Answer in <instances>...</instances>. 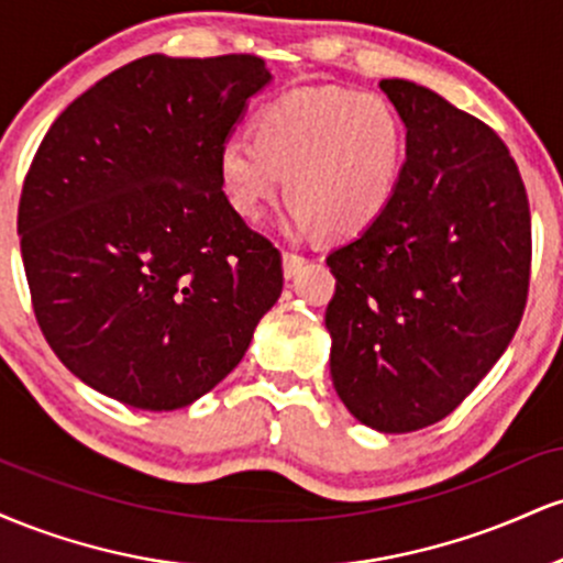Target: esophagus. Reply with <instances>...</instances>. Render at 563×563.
Returning a JSON list of instances; mask_svg holds the SVG:
<instances>
[{
    "mask_svg": "<svg viewBox=\"0 0 563 563\" xmlns=\"http://www.w3.org/2000/svg\"><path fill=\"white\" fill-rule=\"evenodd\" d=\"M303 264H307V256L299 254V251H283V273H286V277L299 275Z\"/></svg>",
    "mask_w": 563,
    "mask_h": 563,
    "instance_id": "1",
    "label": "esophagus"
}]
</instances>
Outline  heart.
<instances>
[{
    "label": "heart",
    "mask_w": 563,
    "mask_h": 563,
    "mask_svg": "<svg viewBox=\"0 0 563 563\" xmlns=\"http://www.w3.org/2000/svg\"><path fill=\"white\" fill-rule=\"evenodd\" d=\"M405 156V119L386 97L309 87L264 108L254 142H224L217 174L232 211L249 222L267 214L286 177L296 228L354 238L389 209Z\"/></svg>",
    "instance_id": "1"
}]
</instances>
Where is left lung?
Masks as SVG:
<instances>
[{
  "label": "left lung",
  "instance_id": "obj_1",
  "mask_svg": "<svg viewBox=\"0 0 563 563\" xmlns=\"http://www.w3.org/2000/svg\"><path fill=\"white\" fill-rule=\"evenodd\" d=\"M407 126L389 209L328 254L331 376L360 423L407 434L448 418L506 352L527 307L532 219L493 126L405 79L380 81Z\"/></svg>",
  "mask_w": 563,
  "mask_h": 563
}]
</instances>
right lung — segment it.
<instances>
[{
  "instance_id": "right-lung-1",
  "label": "right lung",
  "mask_w": 563,
  "mask_h": 563,
  "mask_svg": "<svg viewBox=\"0 0 563 563\" xmlns=\"http://www.w3.org/2000/svg\"><path fill=\"white\" fill-rule=\"evenodd\" d=\"M269 79L256 55H147L44 134L18 206L25 280L47 344L106 397L196 402L280 296V251L232 211L217 174Z\"/></svg>"
}]
</instances>
